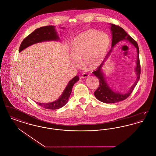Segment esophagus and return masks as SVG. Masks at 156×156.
I'll return each mask as SVG.
<instances>
[{
  "label": "esophagus",
  "mask_w": 156,
  "mask_h": 156,
  "mask_svg": "<svg viewBox=\"0 0 156 156\" xmlns=\"http://www.w3.org/2000/svg\"><path fill=\"white\" fill-rule=\"evenodd\" d=\"M88 76H89V75L88 74H87V73H82V74L81 78H87Z\"/></svg>",
  "instance_id": "1"
}]
</instances>
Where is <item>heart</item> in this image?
Masks as SVG:
<instances>
[{
	"label": "heart",
	"instance_id": "obj_1",
	"mask_svg": "<svg viewBox=\"0 0 156 156\" xmlns=\"http://www.w3.org/2000/svg\"><path fill=\"white\" fill-rule=\"evenodd\" d=\"M110 45L108 34L95 30H89L78 36L71 47L73 65L78 67L82 59L83 66L95 69L101 65Z\"/></svg>",
	"mask_w": 156,
	"mask_h": 156
}]
</instances>
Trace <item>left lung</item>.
I'll return each instance as SVG.
<instances>
[{
	"label": "left lung",
	"instance_id": "8db88e82",
	"mask_svg": "<svg viewBox=\"0 0 156 156\" xmlns=\"http://www.w3.org/2000/svg\"><path fill=\"white\" fill-rule=\"evenodd\" d=\"M111 30L112 34V49L109 51V52H108L105 58H108L110 53L111 52L112 48L118 43H119L120 41L123 40H126L129 41L131 44L133 45L134 46L137 48V58L136 61V67L135 68L137 78L136 81L134 83L133 85L132 86L130 89H129V92H127L126 94H122L119 92H116L112 90L109 87L108 85L107 84V82L105 81L104 73L102 70V67L104 66V61H105V59H104L102 64L97 68L96 71L93 72V74L98 77L99 81V87L94 92V95H95V97H96L99 101L104 103H107V104H112V103H116L120 101H122L129 97L130 95L133 91L136 85H137V82L140 79V73H141L140 64V59H139V46L137 42L134 40L133 38L130 37L123 28L114 24H111Z\"/></svg>",
	"mask_w": 156,
	"mask_h": 156
}]
</instances>
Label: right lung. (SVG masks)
Wrapping results in <instances>:
<instances>
[{
    "label": "right lung",
    "instance_id": "add662e5",
    "mask_svg": "<svg viewBox=\"0 0 156 156\" xmlns=\"http://www.w3.org/2000/svg\"><path fill=\"white\" fill-rule=\"evenodd\" d=\"M58 40H59V37L58 36L57 33L55 31V26H47L41 27L36 29L23 40L19 48V52H21L23 50L29 47L31 45L37 43L45 41H56ZM79 79L80 78L78 76H75L74 78L69 82L63 93L57 101L47 104L38 102H37V104L41 107L47 109H57L62 108L67 104L68 98L72 92V88L75 83L79 80Z\"/></svg>",
    "mask_w": 156,
    "mask_h": 156
}]
</instances>
